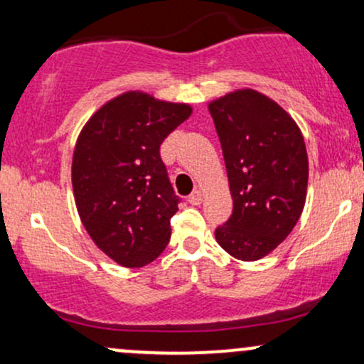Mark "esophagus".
Returning <instances> with one entry per match:
<instances>
[{"mask_svg":"<svg viewBox=\"0 0 364 364\" xmlns=\"http://www.w3.org/2000/svg\"><path fill=\"white\" fill-rule=\"evenodd\" d=\"M203 200V193L200 190H195L193 193H191L190 196H188V202L191 203V205H200Z\"/></svg>","mask_w":364,"mask_h":364,"instance_id":"1","label":"esophagus"}]
</instances>
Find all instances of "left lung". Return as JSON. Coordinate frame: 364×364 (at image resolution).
<instances>
[{"label": "left lung", "mask_w": 364, "mask_h": 364, "mask_svg": "<svg viewBox=\"0 0 364 364\" xmlns=\"http://www.w3.org/2000/svg\"><path fill=\"white\" fill-rule=\"evenodd\" d=\"M223 147L232 214L215 229L231 257L260 260L289 236L301 215L308 186V154L296 121L252 89L208 104Z\"/></svg>", "instance_id": "left-lung-1"}]
</instances>
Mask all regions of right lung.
Here are the masks:
<instances>
[{"mask_svg":"<svg viewBox=\"0 0 364 364\" xmlns=\"http://www.w3.org/2000/svg\"><path fill=\"white\" fill-rule=\"evenodd\" d=\"M190 114L188 104L132 90L99 107L78 135L72 162L78 215L119 265H147L169 243L179 198L159 149Z\"/></svg>","mask_w":364,"mask_h":364,"instance_id":"right-lung-1","label":"right lung"}]
</instances>
